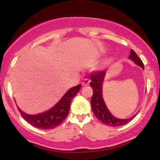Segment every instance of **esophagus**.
<instances>
[{
  "mask_svg": "<svg viewBox=\"0 0 160 160\" xmlns=\"http://www.w3.org/2000/svg\"><path fill=\"white\" fill-rule=\"evenodd\" d=\"M89 83L90 80H88V79H85V80L82 82V85H83V86H88V85H89Z\"/></svg>",
  "mask_w": 160,
  "mask_h": 160,
  "instance_id": "34e87169",
  "label": "esophagus"
}]
</instances>
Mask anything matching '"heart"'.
I'll return each instance as SVG.
<instances>
[{"mask_svg": "<svg viewBox=\"0 0 160 160\" xmlns=\"http://www.w3.org/2000/svg\"><path fill=\"white\" fill-rule=\"evenodd\" d=\"M111 62H112V59H108L107 62H107L108 64H109V63H111Z\"/></svg>", "mask_w": 160, "mask_h": 160, "instance_id": "b5f03b06", "label": "heart"}]
</instances>
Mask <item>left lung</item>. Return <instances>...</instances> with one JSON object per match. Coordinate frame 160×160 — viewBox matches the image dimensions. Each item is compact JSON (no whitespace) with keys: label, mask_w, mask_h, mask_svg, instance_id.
I'll return each mask as SVG.
<instances>
[{"label":"left lung","mask_w":160,"mask_h":160,"mask_svg":"<svg viewBox=\"0 0 160 160\" xmlns=\"http://www.w3.org/2000/svg\"><path fill=\"white\" fill-rule=\"evenodd\" d=\"M128 59H131L133 62H135V64L139 66L144 70L143 62H142L141 59L138 58L136 53L132 49L131 50L130 56H128ZM105 75V71H101V72H97L95 73L91 74V76H90L91 82L90 83V85L93 88V96H92L91 101H90L92 111H93V114L96 116L97 118L101 121L102 123L105 124V125L112 127L121 126V125H125L135 117V114L132 117L128 118L122 119L114 117L110 112L107 105H106L105 102H104L102 93L103 83H104Z\"/></svg>","instance_id":"left-lung-1"}]
</instances>
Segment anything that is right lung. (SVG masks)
<instances>
[{"mask_svg": "<svg viewBox=\"0 0 160 160\" xmlns=\"http://www.w3.org/2000/svg\"><path fill=\"white\" fill-rule=\"evenodd\" d=\"M81 85L71 88L60 100L49 110L35 114H29L21 110L17 105L21 114L26 122L39 129H52L60 125L67 117L70 111L71 101L80 90Z\"/></svg>", "mask_w": 160, "mask_h": 160, "instance_id": "1", "label": "right lung"}]
</instances>
